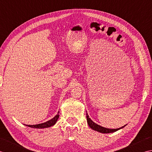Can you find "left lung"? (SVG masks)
I'll return each instance as SVG.
<instances>
[{
	"label": "left lung",
	"instance_id": "left-lung-1",
	"mask_svg": "<svg viewBox=\"0 0 152 152\" xmlns=\"http://www.w3.org/2000/svg\"><path fill=\"white\" fill-rule=\"evenodd\" d=\"M86 120H87V123H88V126L92 130H94V131H98L99 132H101V133H105V134H107V133H111V132H116V131H118V130L121 129L123 127H125V126L126 125H124L123 126H122V127H120L119 129H111L105 128V127H103V126L98 125V124H96V123H95L93 121H92L91 119L89 117L87 112H86Z\"/></svg>",
	"mask_w": 152,
	"mask_h": 152
}]
</instances>
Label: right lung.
<instances>
[{
  "instance_id": "1",
  "label": "right lung",
  "mask_w": 152,
  "mask_h": 152,
  "mask_svg": "<svg viewBox=\"0 0 152 152\" xmlns=\"http://www.w3.org/2000/svg\"><path fill=\"white\" fill-rule=\"evenodd\" d=\"M59 112H60V111H58V113L53 117V118L51 119L50 120L48 121H46L45 123L37 124V125H25V124H24V125L29 126V127H31V128H34V129H45V128L50 127V126L54 125L57 122L59 117H60V115H59Z\"/></svg>"
}]
</instances>
